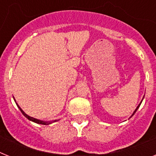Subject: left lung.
<instances>
[{
    "label": "left lung",
    "mask_w": 156,
    "mask_h": 156,
    "mask_svg": "<svg viewBox=\"0 0 156 156\" xmlns=\"http://www.w3.org/2000/svg\"><path fill=\"white\" fill-rule=\"evenodd\" d=\"M140 104H139V105H138V107H137V108H136V109H135V111L133 112V114H134V113H135V112H136V111H137V110H138V108H139V106H140ZM133 115H132V116H133Z\"/></svg>",
    "instance_id": "1"
}]
</instances>
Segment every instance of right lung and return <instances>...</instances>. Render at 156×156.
<instances>
[{"label": "right lung", "instance_id": "1", "mask_svg": "<svg viewBox=\"0 0 156 156\" xmlns=\"http://www.w3.org/2000/svg\"><path fill=\"white\" fill-rule=\"evenodd\" d=\"M17 105H18V104H17ZM18 108L20 109V111L22 112V113H23V115H24V116H25L26 117H27V118L28 119V120H30V121H34V122H35V123H37V124H42V125H48V124L50 123V122H46V121H40V120H37V119L33 118V117H31V116H28V115H27V114H26L25 112H23V110H22V109H21V108H20V107H19V106H18ZM55 121H56V120H55V121H52V122H55Z\"/></svg>", "mask_w": 156, "mask_h": 156}]
</instances>
